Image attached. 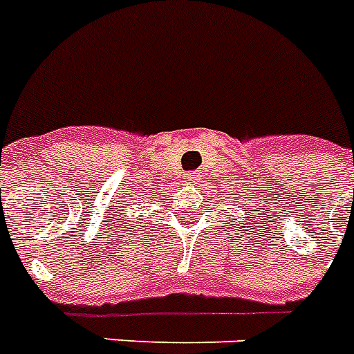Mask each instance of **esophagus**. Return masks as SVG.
I'll use <instances>...</instances> for the list:
<instances>
[{"instance_id":"esophagus-1","label":"esophagus","mask_w":354,"mask_h":354,"mask_svg":"<svg viewBox=\"0 0 354 354\" xmlns=\"http://www.w3.org/2000/svg\"><path fill=\"white\" fill-rule=\"evenodd\" d=\"M187 180H189V182H194V180H200V171L187 172Z\"/></svg>"}]
</instances>
